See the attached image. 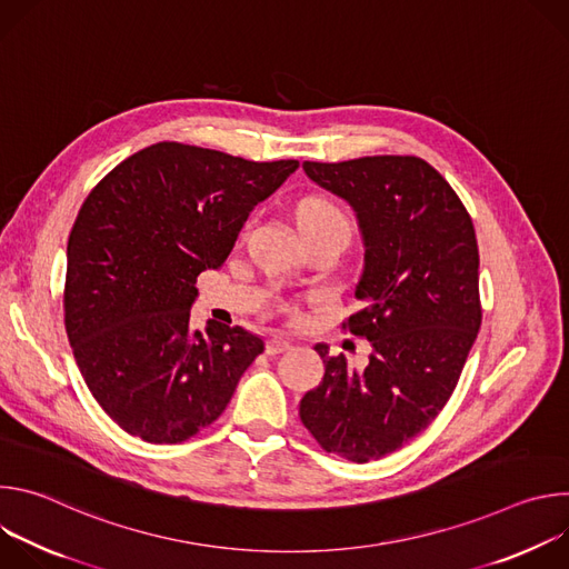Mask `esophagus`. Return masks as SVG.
I'll return each instance as SVG.
<instances>
[{"mask_svg":"<svg viewBox=\"0 0 569 569\" xmlns=\"http://www.w3.org/2000/svg\"><path fill=\"white\" fill-rule=\"evenodd\" d=\"M288 349H290V342H288L286 338H281V336H274V338H270V340L266 342V351H268L270 356L283 353V351H288Z\"/></svg>","mask_w":569,"mask_h":569,"instance_id":"obj_1","label":"esophagus"}]
</instances>
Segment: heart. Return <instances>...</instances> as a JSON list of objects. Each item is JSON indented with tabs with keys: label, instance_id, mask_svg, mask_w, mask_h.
Returning a JSON list of instances; mask_svg holds the SVG:
<instances>
[{
	"label": "heart",
	"instance_id": "1",
	"mask_svg": "<svg viewBox=\"0 0 569 569\" xmlns=\"http://www.w3.org/2000/svg\"><path fill=\"white\" fill-rule=\"evenodd\" d=\"M297 220H299V227H308V224H342L349 229V220L345 216V211L327 200V198H306L299 202L297 207Z\"/></svg>",
	"mask_w": 569,
	"mask_h": 569
}]
</instances>
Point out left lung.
<instances>
[{
  "mask_svg": "<svg viewBox=\"0 0 569 569\" xmlns=\"http://www.w3.org/2000/svg\"><path fill=\"white\" fill-rule=\"evenodd\" d=\"M303 171L358 216L362 308L342 329L373 351L358 373L342 353L317 345L327 371L301 398L299 417L323 450L367 463L421 435L457 387L481 323L475 227L421 157L303 161Z\"/></svg>",
  "mask_w": 569,
  "mask_h": 569,
  "instance_id": "obj_1",
  "label": "left lung"
}]
</instances>
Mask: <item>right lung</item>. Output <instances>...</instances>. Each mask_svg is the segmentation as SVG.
Instances as JSON below:
<instances>
[{"instance_id": "obj_1", "label": "right lung", "mask_w": 569, "mask_h": 569, "mask_svg": "<svg viewBox=\"0 0 569 569\" xmlns=\"http://www.w3.org/2000/svg\"><path fill=\"white\" fill-rule=\"evenodd\" d=\"M299 167L178 141L152 143L86 198L67 242L64 329L106 415L148 443L211 426L263 340L191 323L198 274L229 257L250 211Z\"/></svg>"}]
</instances>
